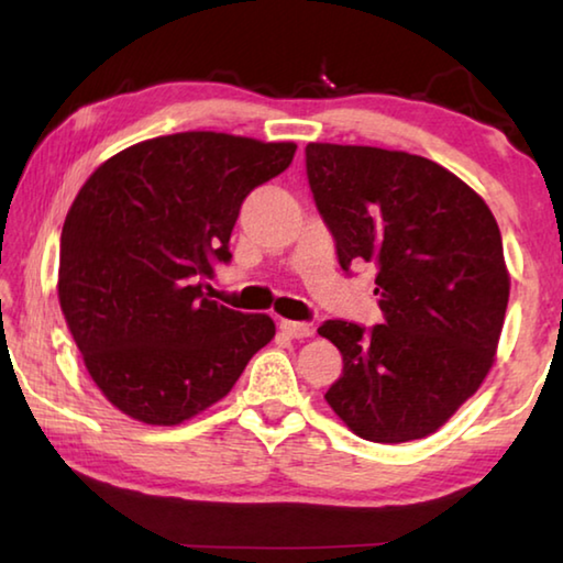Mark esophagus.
Segmentation results:
<instances>
[{"label": "esophagus", "instance_id": "1", "mask_svg": "<svg viewBox=\"0 0 563 563\" xmlns=\"http://www.w3.org/2000/svg\"><path fill=\"white\" fill-rule=\"evenodd\" d=\"M280 330L292 340H302L312 335L310 325H305V322H295V320H280Z\"/></svg>", "mask_w": 563, "mask_h": 563}]
</instances>
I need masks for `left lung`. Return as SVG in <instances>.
Masks as SVG:
<instances>
[{"label":"left lung","instance_id":"left-lung-1","mask_svg":"<svg viewBox=\"0 0 563 563\" xmlns=\"http://www.w3.org/2000/svg\"><path fill=\"white\" fill-rule=\"evenodd\" d=\"M305 170L340 268L367 263L383 325L325 320L342 355L325 399L362 440H422L487 377L509 302L499 225L430 158L308 144Z\"/></svg>","mask_w":563,"mask_h":563}]
</instances>
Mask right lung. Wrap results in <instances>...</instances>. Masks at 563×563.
<instances>
[{
    "instance_id": "obj_1",
    "label": "right lung",
    "mask_w": 563,
    "mask_h": 563,
    "mask_svg": "<svg viewBox=\"0 0 563 563\" xmlns=\"http://www.w3.org/2000/svg\"><path fill=\"white\" fill-rule=\"evenodd\" d=\"M295 148L186 131L121 151L81 186L62 228L59 302L91 379L123 415L184 422L231 393L273 340L268 316L208 300L201 280L231 263L243 201Z\"/></svg>"
}]
</instances>
